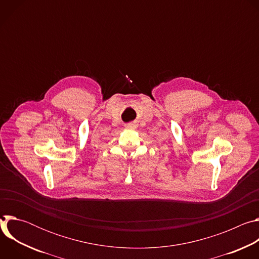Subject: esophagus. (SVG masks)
<instances>
[{"instance_id":"1","label":"esophagus","mask_w":259,"mask_h":259,"mask_svg":"<svg viewBox=\"0 0 259 259\" xmlns=\"http://www.w3.org/2000/svg\"><path fill=\"white\" fill-rule=\"evenodd\" d=\"M128 127H130V128H132V125L130 124V125H128Z\"/></svg>"}]
</instances>
